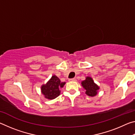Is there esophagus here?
<instances>
[{"label":"esophagus","mask_w":135,"mask_h":135,"mask_svg":"<svg viewBox=\"0 0 135 135\" xmlns=\"http://www.w3.org/2000/svg\"><path fill=\"white\" fill-rule=\"evenodd\" d=\"M77 80L76 79H69L68 80V81H76Z\"/></svg>","instance_id":"obj_1"}]
</instances>
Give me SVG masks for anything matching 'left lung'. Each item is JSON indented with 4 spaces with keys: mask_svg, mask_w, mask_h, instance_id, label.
I'll use <instances>...</instances> for the list:
<instances>
[{
    "mask_svg": "<svg viewBox=\"0 0 135 135\" xmlns=\"http://www.w3.org/2000/svg\"><path fill=\"white\" fill-rule=\"evenodd\" d=\"M81 85L85 90V93L89 97H94L98 94L99 86L96 84L92 77H86L85 80L81 81Z\"/></svg>",
    "mask_w": 135,
    "mask_h": 135,
    "instance_id": "left-lung-1",
    "label": "left lung"
}]
</instances>
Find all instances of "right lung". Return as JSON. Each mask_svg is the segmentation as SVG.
Wrapping results in <instances>:
<instances>
[{
	"mask_svg": "<svg viewBox=\"0 0 135 135\" xmlns=\"http://www.w3.org/2000/svg\"><path fill=\"white\" fill-rule=\"evenodd\" d=\"M65 82H61L55 75L52 76L49 81L41 86V92L47 99H55L60 95V89L65 85Z\"/></svg>",
	"mask_w": 135,
	"mask_h": 135,
	"instance_id": "1",
	"label": "right lung"
}]
</instances>
